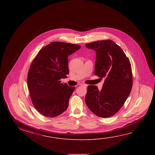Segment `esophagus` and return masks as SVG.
<instances>
[{
    "instance_id": "obj_1",
    "label": "esophagus",
    "mask_w": 155,
    "mask_h": 155,
    "mask_svg": "<svg viewBox=\"0 0 155 155\" xmlns=\"http://www.w3.org/2000/svg\"><path fill=\"white\" fill-rule=\"evenodd\" d=\"M81 85V86H85V87H86V86H87V85L86 84H80Z\"/></svg>"
}]
</instances>
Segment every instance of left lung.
<instances>
[{
    "label": "left lung",
    "mask_w": 155,
    "mask_h": 155,
    "mask_svg": "<svg viewBox=\"0 0 155 155\" xmlns=\"http://www.w3.org/2000/svg\"><path fill=\"white\" fill-rule=\"evenodd\" d=\"M85 46L96 52L94 74L105 79L101 91L96 86H88L85 97L86 105L98 117H111L120 109L131 91L132 74L129 59L111 40L96 41Z\"/></svg>",
    "instance_id": "8db88e82"
}]
</instances>
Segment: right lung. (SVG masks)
<instances>
[{
	"label": "right lung",
	"instance_id": "1",
	"mask_svg": "<svg viewBox=\"0 0 155 155\" xmlns=\"http://www.w3.org/2000/svg\"><path fill=\"white\" fill-rule=\"evenodd\" d=\"M81 48L77 44L54 41L44 46L33 59L28 86L34 107L47 117H57L69 106L75 87L61 83L69 73L68 57Z\"/></svg>",
	"mask_w": 155,
	"mask_h": 155
}]
</instances>
